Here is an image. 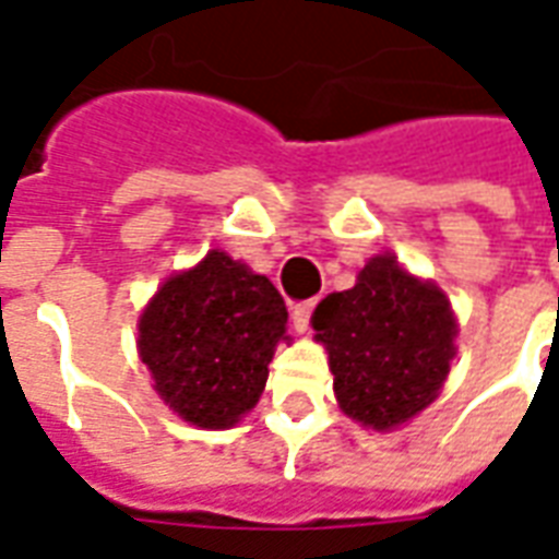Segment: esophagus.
<instances>
[{
    "mask_svg": "<svg viewBox=\"0 0 559 559\" xmlns=\"http://www.w3.org/2000/svg\"><path fill=\"white\" fill-rule=\"evenodd\" d=\"M314 305H317L314 299L293 305L290 320H293V329H296V332H308V329H311V314H314Z\"/></svg>",
    "mask_w": 559,
    "mask_h": 559,
    "instance_id": "esophagus-1",
    "label": "esophagus"
}]
</instances>
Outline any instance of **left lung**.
Returning a JSON list of instances; mask_svg holds the SVG:
<instances>
[{"label":"left lung","mask_w":559,"mask_h":559,"mask_svg":"<svg viewBox=\"0 0 559 559\" xmlns=\"http://www.w3.org/2000/svg\"><path fill=\"white\" fill-rule=\"evenodd\" d=\"M311 326L329 353L341 411L374 431L425 411L455 359L457 323L445 293L392 254L371 257L356 287L329 293Z\"/></svg>","instance_id":"obj_1"}]
</instances>
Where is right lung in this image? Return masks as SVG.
Here are the masks:
<instances>
[{
  "label": "right lung",
  "instance_id": "obj_1",
  "mask_svg": "<svg viewBox=\"0 0 559 559\" xmlns=\"http://www.w3.org/2000/svg\"><path fill=\"white\" fill-rule=\"evenodd\" d=\"M140 359L155 392L197 428H230L266 389L269 362L287 341V305L266 275L209 251L176 272L140 314Z\"/></svg>",
  "mask_w": 559,
  "mask_h": 559
}]
</instances>
